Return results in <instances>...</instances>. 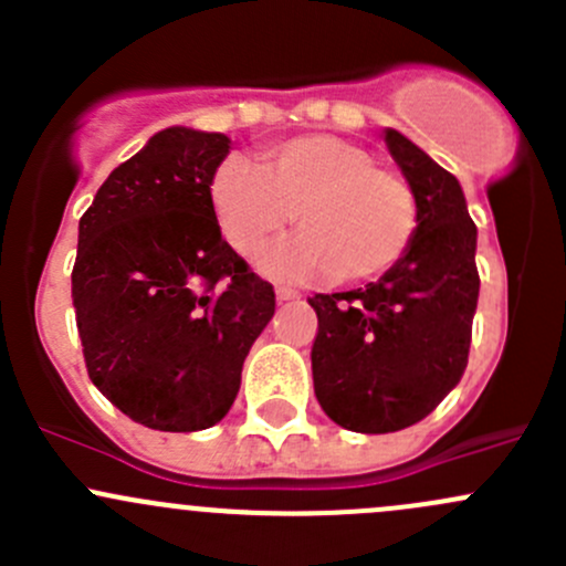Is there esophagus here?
Here are the masks:
<instances>
[{
	"label": "esophagus",
	"mask_w": 566,
	"mask_h": 566,
	"mask_svg": "<svg viewBox=\"0 0 566 566\" xmlns=\"http://www.w3.org/2000/svg\"><path fill=\"white\" fill-rule=\"evenodd\" d=\"M301 293L298 290H290V287H276V301L284 304V301H298Z\"/></svg>",
	"instance_id": "obj_1"
}]
</instances>
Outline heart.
Listing matches in <instances>:
<instances>
[{"instance_id":"obj_1","label":"heart","mask_w":566,"mask_h":566,"mask_svg":"<svg viewBox=\"0 0 566 566\" xmlns=\"http://www.w3.org/2000/svg\"><path fill=\"white\" fill-rule=\"evenodd\" d=\"M221 235L254 256L290 224L298 235L262 260L287 282L336 276L367 282L397 265L419 227L410 182L378 167L367 147L334 134H306L262 150L260 167L227 158L208 186Z\"/></svg>"}]
</instances>
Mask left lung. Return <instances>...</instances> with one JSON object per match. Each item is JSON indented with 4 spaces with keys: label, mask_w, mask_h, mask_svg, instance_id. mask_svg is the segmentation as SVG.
<instances>
[{
    "label": "left lung",
    "mask_w": 566,
    "mask_h": 566,
    "mask_svg": "<svg viewBox=\"0 0 566 566\" xmlns=\"http://www.w3.org/2000/svg\"><path fill=\"white\" fill-rule=\"evenodd\" d=\"M386 147L419 205L413 243L364 290L310 298L319 408L367 436L416 424L460 384L479 298L476 224L458 177L399 130L386 128Z\"/></svg>",
    "instance_id": "obj_1"
}]
</instances>
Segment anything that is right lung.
Segmentation results:
<instances>
[{
	"mask_svg": "<svg viewBox=\"0 0 566 566\" xmlns=\"http://www.w3.org/2000/svg\"><path fill=\"white\" fill-rule=\"evenodd\" d=\"M230 136L158 130L78 221L73 310L90 380L128 419L208 430L230 413L276 295L221 238L208 186Z\"/></svg>",
	"mask_w": 566,
	"mask_h": 566,
	"instance_id": "1",
	"label": "right lung"
}]
</instances>
